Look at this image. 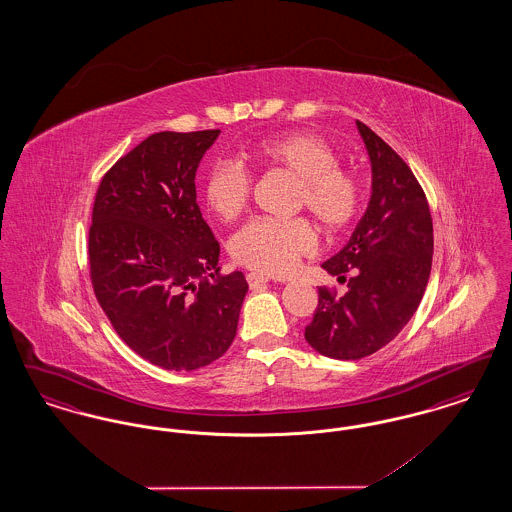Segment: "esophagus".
Returning <instances> with one entry per match:
<instances>
[{"instance_id":"esophagus-1","label":"esophagus","mask_w":512,"mask_h":512,"mask_svg":"<svg viewBox=\"0 0 512 512\" xmlns=\"http://www.w3.org/2000/svg\"><path fill=\"white\" fill-rule=\"evenodd\" d=\"M245 280H247V284H249L251 290H259V288H263V286L267 284L268 276L259 274V272H249V274L245 276Z\"/></svg>"}]
</instances>
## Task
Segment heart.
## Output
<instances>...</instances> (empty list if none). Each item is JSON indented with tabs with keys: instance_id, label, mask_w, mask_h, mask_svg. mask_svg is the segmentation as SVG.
Masks as SVG:
<instances>
[{
	"instance_id": "heart-1",
	"label": "heart",
	"mask_w": 512,
	"mask_h": 512,
	"mask_svg": "<svg viewBox=\"0 0 512 512\" xmlns=\"http://www.w3.org/2000/svg\"><path fill=\"white\" fill-rule=\"evenodd\" d=\"M259 169L284 172L295 180L293 207L307 209L328 234L345 232L359 219L365 186L357 172L338 163L334 147L311 132L263 138L245 149ZM253 180L244 167L219 161L203 178L201 195L217 219H238L251 199ZM318 249L317 228L305 217L253 219L230 240L236 263L265 274H288L299 259Z\"/></svg>"
}]
</instances>
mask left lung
<instances>
[{
	"instance_id": "left-lung-1",
	"label": "left lung",
	"mask_w": 512,
	"mask_h": 512,
	"mask_svg": "<svg viewBox=\"0 0 512 512\" xmlns=\"http://www.w3.org/2000/svg\"><path fill=\"white\" fill-rule=\"evenodd\" d=\"M372 165V195L349 244L322 268L347 293L318 288L305 340L320 355L355 361L388 345L424 295L434 253L428 199L409 165L365 122L357 121ZM350 280H346V276Z\"/></svg>"
}]
</instances>
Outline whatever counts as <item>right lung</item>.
Segmentation results:
<instances>
[{
	"instance_id": "add662e5",
	"label": "right lung",
	"mask_w": 512,
	"mask_h": 512,
	"mask_svg": "<svg viewBox=\"0 0 512 512\" xmlns=\"http://www.w3.org/2000/svg\"><path fill=\"white\" fill-rule=\"evenodd\" d=\"M219 134H151L103 174L94 199L88 261L99 307L132 351L165 370L222 357L247 292L242 272L220 274L219 242L195 201V171Z\"/></svg>"
}]
</instances>
